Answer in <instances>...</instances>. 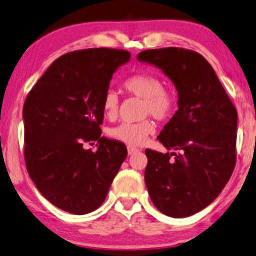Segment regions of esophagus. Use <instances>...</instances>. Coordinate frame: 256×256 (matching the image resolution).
Masks as SVG:
<instances>
[{
    "label": "esophagus",
    "instance_id": "1",
    "mask_svg": "<svg viewBox=\"0 0 256 256\" xmlns=\"http://www.w3.org/2000/svg\"><path fill=\"white\" fill-rule=\"evenodd\" d=\"M139 151L138 148H132V146H128V153L130 156H132V154H134V153H137Z\"/></svg>",
    "mask_w": 256,
    "mask_h": 256
}]
</instances>
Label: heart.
<instances>
[{
  "label": "heart",
  "mask_w": 256,
  "mask_h": 256,
  "mask_svg": "<svg viewBox=\"0 0 256 256\" xmlns=\"http://www.w3.org/2000/svg\"><path fill=\"white\" fill-rule=\"evenodd\" d=\"M126 91L144 100L142 116L151 114L156 119L171 117L176 110V100L173 94L164 88V83L158 76L151 74H136L124 82ZM119 100L114 90H108L102 102L103 114L108 119H114L118 114ZM154 132V124L150 119L137 122H120L108 130V136L114 140L130 146H139Z\"/></svg>",
  "instance_id": "1"
}]
</instances>
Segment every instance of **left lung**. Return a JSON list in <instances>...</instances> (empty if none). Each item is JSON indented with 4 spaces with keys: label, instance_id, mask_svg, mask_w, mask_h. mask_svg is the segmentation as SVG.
Wrapping results in <instances>:
<instances>
[{
    "label": "left lung",
    "instance_id": "left-lung-1",
    "mask_svg": "<svg viewBox=\"0 0 256 256\" xmlns=\"http://www.w3.org/2000/svg\"><path fill=\"white\" fill-rule=\"evenodd\" d=\"M137 60L162 70L178 92V110L158 136L178 153L145 151L150 198L166 216H193L216 199L233 173L236 110L216 71L196 51L145 50Z\"/></svg>",
    "mask_w": 256,
    "mask_h": 256
}]
</instances>
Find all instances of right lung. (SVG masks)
<instances>
[{
	"instance_id": "obj_1",
	"label": "right lung",
	"mask_w": 256,
	"mask_h": 256,
	"mask_svg": "<svg viewBox=\"0 0 256 256\" xmlns=\"http://www.w3.org/2000/svg\"><path fill=\"white\" fill-rule=\"evenodd\" d=\"M130 57L128 51L108 48L63 54L24 102L29 176L48 202L66 212L82 216L97 210L128 156L122 142L100 137V125L112 74ZM90 141L100 144L96 152L84 148Z\"/></svg>"
}]
</instances>
